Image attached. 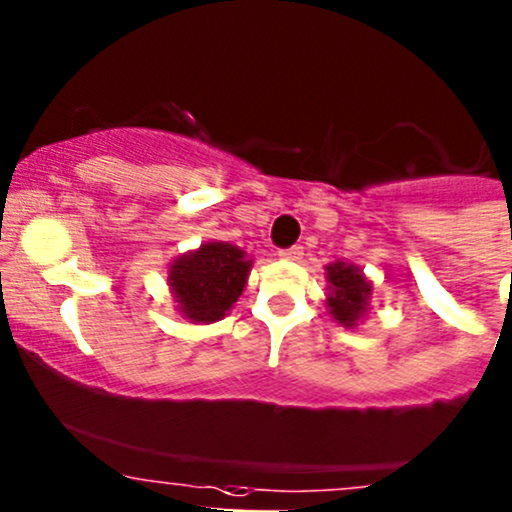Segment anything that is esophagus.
Returning <instances> with one entry per match:
<instances>
[{
  "mask_svg": "<svg viewBox=\"0 0 512 512\" xmlns=\"http://www.w3.org/2000/svg\"><path fill=\"white\" fill-rule=\"evenodd\" d=\"M279 257H282V260H291V262L301 260V257H303V247L301 245L284 247V250H279Z\"/></svg>",
  "mask_w": 512,
  "mask_h": 512,
  "instance_id": "1",
  "label": "esophagus"
}]
</instances>
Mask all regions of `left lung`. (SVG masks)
Listing matches in <instances>:
<instances>
[{
    "label": "left lung",
    "instance_id": "1",
    "mask_svg": "<svg viewBox=\"0 0 512 512\" xmlns=\"http://www.w3.org/2000/svg\"><path fill=\"white\" fill-rule=\"evenodd\" d=\"M328 279V303L330 316L345 328L355 325L367 316L369 299H372V282L362 274V269L350 262H333L325 267Z\"/></svg>",
    "mask_w": 512,
    "mask_h": 512
}]
</instances>
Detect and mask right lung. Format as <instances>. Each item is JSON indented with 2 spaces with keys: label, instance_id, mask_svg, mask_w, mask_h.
<instances>
[{
  "label": "right lung",
  "instance_id": "add662e5",
  "mask_svg": "<svg viewBox=\"0 0 512 512\" xmlns=\"http://www.w3.org/2000/svg\"><path fill=\"white\" fill-rule=\"evenodd\" d=\"M252 260L240 247L204 243L170 265V284L177 311L192 323H216L243 294Z\"/></svg>",
  "mask_w": 512,
  "mask_h": 512
}]
</instances>
